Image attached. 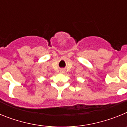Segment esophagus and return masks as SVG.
<instances>
[{
  "mask_svg": "<svg viewBox=\"0 0 127 127\" xmlns=\"http://www.w3.org/2000/svg\"><path fill=\"white\" fill-rule=\"evenodd\" d=\"M60 72H64V70H60Z\"/></svg>",
  "mask_w": 127,
  "mask_h": 127,
  "instance_id": "1",
  "label": "esophagus"
}]
</instances>
